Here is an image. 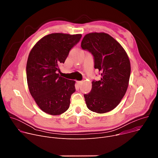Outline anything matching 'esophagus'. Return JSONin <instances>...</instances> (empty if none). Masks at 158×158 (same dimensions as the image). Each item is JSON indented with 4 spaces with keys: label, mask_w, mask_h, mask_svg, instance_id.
Masks as SVG:
<instances>
[{
    "label": "esophagus",
    "mask_w": 158,
    "mask_h": 158,
    "mask_svg": "<svg viewBox=\"0 0 158 158\" xmlns=\"http://www.w3.org/2000/svg\"><path fill=\"white\" fill-rule=\"evenodd\" d=\"M83 83V82L82 81H77V84H78V85H79V86H81V85H82V84Z\"/></svg>",
    "instance_id": "obj_1"
}]
</instances>
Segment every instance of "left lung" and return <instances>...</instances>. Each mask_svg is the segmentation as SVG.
<instances>
[{
  "instance_id": "1",
  "label": "left lung",
  "mask_w": 158,
  "mask_h": 158,
  "mask_svg": "<svg viewBox=\"0 0 158 158\" xmlns=\"http://www.w3.org/2000/svg\"><path fill=\"white\" fill-rule=\"evenodd\" d=\"M81 48L93 55L94 68L101 75V80L92 82L90 93L84 95L87 107L105 113L114 109L126 94L131 74L129 57L121 44L104 32L86 34Z\"/></svg>"
}]
</instances>
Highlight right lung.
I'll return each mask as SVG.
<instances>
[{
	"instance_id": "right-lung-1",
	"label": "right lung",
	"mask_w": 158,
	"mask_h": 158,
	"mask_svg": "<svg viewBox=\"0 0 158 158\" xmlns=\"http://www.w3.org/2000/svg\"><path fill=\"white\" fill-rule=\"evenodd\" d=\"M81 37L51 34L39 40L30 52L26 66L28 87L35 102L46 113L59 115L69 107L71 95L76 91L75 81L60 76L57 72Z\"/></svg>"
}]
</instances>
